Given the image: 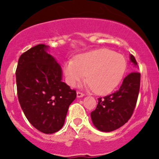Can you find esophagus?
Wrapping results in <instances>:
<instances>
[{"label": "esophagus", "mask_w": 159, "mask_h": 159, "mask_svg": "<svg viewBox=\"0 0 159 159\" xmlns=\"http://www.w3.org/2000/svg\"><path fill=\"white\" fill-rule=\"evenodd\" d=\"M84 95V94L81 92H77V97L78 98H80V97H83Z\"/></svg>", "instance_id": "obj_1"}]
</instances>
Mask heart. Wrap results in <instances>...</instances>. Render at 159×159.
I'll list each match as a JSON object with an SVG mask.
<instances>
[{
    "instance_id": "1",
    "label": "heart",
    "mask_w": 159,
    "mask_h": 159,
    "mask_svg": "<svg viewBox=\"0 0 159 159\" xmlns=\"http://www.w3.org/2000/svg\"><path fill=\"white\" fill-rule=\"evenodd\" d=\"M127 63L123 55L110 49L101 48L82 54L75 62L68 61L64 66L66 80L70 86L75 87L85 79L96 94L111 92L127 70Z\"/></svg>"
}]
</instances>
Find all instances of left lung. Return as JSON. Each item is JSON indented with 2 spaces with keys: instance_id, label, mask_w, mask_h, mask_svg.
<instances>
[{
  "instance_id": "obj_1",
  "label": "left lung",
  "mask_w": 159,
  "mask_h": 159,
  "mask_svg": "<svg viewBox=\"0 0 159 159\" xmlns=\"http://www.w3.org/2000/svg\"><path fill=\"white\" fill-rule=\"evenodd\" d=\"M130 59L134 65L138 66L133 55H130ZM140 78L139 72H130L123 79L119 90L98 99L96 108L91 113L92 123L98 130L104 132L113 131L128 122L138 100Z\"/></svg>"
}]
</instances>
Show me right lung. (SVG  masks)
Listing matches in <instances>:
<instances>
[{
	"instance_id": "obj_1",
	"label": "right lung",
	"mask_w": 159,
	"mask_h": 159,
	"mask_svg": "<svg viewBox=\"0 0 159 159\" xmlns=\"http://www.w3.org/2000/svg\"><path fill=\"white\" fill-rule=\"evenodd\" d=\"M47 48L38 44L20 57L16 88L20 104L29 123L43 133L52 134L64 126L76 92L61 81V67L47 53Z\"/></svg>"
}]
</instances>
